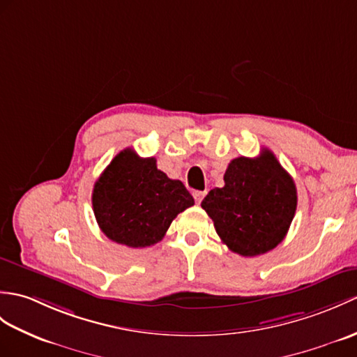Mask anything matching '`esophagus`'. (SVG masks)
Masks as SVG:
<instances>
[{"label":"esophagus","mask_w":357,"mask_h":357,"mask_svg":"<svg viewBox=\"0 0 357 357\" xmlns=\"http://www.w3.org/2000/svg\"><path fill=\"white\" fill-rule=\"evenodd\" d=\"M206 195V192H193V197H195V201L199 204L204 199V196Z\"/></svg>","instance_id":"1"}]
</instances>
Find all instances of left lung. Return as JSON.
Masks as SVG:
<instances>
[{"mask_svg":"<svg viewBox=\"0 0 357 357\" xmlns=\"http://www.w3.org/2000/svg\"><path fill=\"white\" fill-rule=\"evenodd\" d=\"M225 185L201 204L220 240L231 251L255 257L283 242L296 210L292 176L268 149L257 158L238 156L228 164Z\"/></svg>","mask_w":357,"mask_h":357,"instance_id":"obj_1","label":"left lung"}]
</instances>
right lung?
<instances>
[{"instance_id":"right-lung-1","label":"right lung","mask_w":357,"mask_h":357,"mask_svg":"<svg viewBox=\"0 0 357 357\" xmlns=\"http://www.w3.org/2000/svg\"><path fill=\"white\" fill-rule=\"evenodd\" d=\"M195 205L181 181L124 149L96 181L93 210L107 238L129 248L158 243L179 213Z\"/></svg>"}]
</instances>
